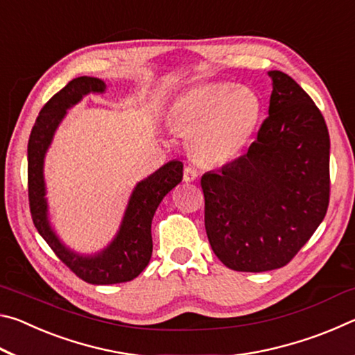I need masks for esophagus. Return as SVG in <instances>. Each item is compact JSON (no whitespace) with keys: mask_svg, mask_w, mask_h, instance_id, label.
<instances>
[{"mask_svg":"<svg viewBox=\"0 0 355 355\" xmlns=\"http://www.w3.org/2000/svg\"><path fill=\"white\" fill-rule=\"evenodd\" d=\"M200 172L196 169L194 166H186L184 167V172H183V178L184 182H196L197 178H199Z\"/></svg>","mask_w":355,"mask_h":355,"instance_id":"obj_1","label":"esophagus"}]
</instances>
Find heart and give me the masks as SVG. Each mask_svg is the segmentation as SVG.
<instances>
[{
  "label": "heart",
  "instance_id": "obj_1",
  "mask_svg": "<svg viewBox=\"0 0 355 355\" xmlns=\"http://www.w3.org/2000/svg\"><path fill=\"white\" fill-rule=\"evenodd\" d=\"M260 112V98L250 89L207 83L173 101L169 123L182 133H189L188 146L200 159L225 161L248 144Z\"/></svg>",
  "mask_w": 355,
  "mask_h": 355
}]
</instances>
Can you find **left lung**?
<instances>
[{"instance_id": "8db88e82", "label": "left lung", "mask_w": 355, "mask_h": 355, "mask_svg": "<svg viewBox=\"0 0 355 355\" xmlns=\"http://www.w3.org/2000/svg\"><path fill=\"white\" fill-rule=\"evenodd\" d=\"M269 76V116L257 141L200 180L208 241L227 268L241 272L290 263L322 222L330 197L326 120L291 76Z\"/></svg>"}]
</instances>
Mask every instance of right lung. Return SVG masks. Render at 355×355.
<instances>
[{
    "instance_id": "add662e5",
    "label": "right lung",
    "mask_w": 355,
    "mask_h": 355,
    "mask_svg": "<svg viewBox=\"0 0 355 355\" xmlns=\"http://www.w3.org/2000/svg\"><path fill=\"white\" fill-rule=\"evenodd\" d=\"M106 84L98 78L80 76L46 101L39 112L28 142V197L31 218L40 236L71 272L92 285L130 282L139 275L152 258V219L161 200L182 182L183 163L171 161L136 186L122 227L103 252L81 257L61 244L46 220L44 156L65 111L89 92H103Z\"/></svg>"
}]
</instances>
